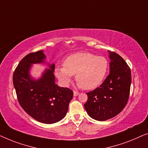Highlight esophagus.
Listing matches in <instances>:
<instances>
[{
    "instance_id": "obj_1",
    "label": "esophagus",
    "mask_w": 148,
    "mask_h": 148,
    "mask_svg": "<svg viewBox=\"0 0 148 148\" xmlns=\"http://www.w3.org/2000/svg\"><path fill=\"white\" fill-rule=\"evenodd\" d=\"M78 95H79L78 92H76V91H74V97H76V96H78Z\"/></svg>"
}]
</instances>
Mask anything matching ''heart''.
<instances>
[{
  "label": "heart",
  "mask_w": 148,
  "mask_h": 148,
  "mask_svg": "<svg viewBox=\"0 0 148 148\" xmlns=\"http://www.w3.org/2000/svg\"><path fill=\"white\" fill-rule=\"evenodd\" d=\"M64 67H58L55 73L64 86L71 82L76 74V80L80 87L92 90L99 86L106 78L109 62L103 56L89 52H78L68 56L64 61Z\"/></svg>",
  "instance_id": "heart-1"
}]
</instances>
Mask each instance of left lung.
<instances>
[{
	"label": "left lung",
	"mask_w": 148,
	"mask_h": 148,
	"mask_svg": "<svg viewBox=\"0 0 148 148\" xmlns=\"http://www.w3.org/2000/svg\"><path fill=\"white\" fill-rule=\"evenodd\" d=\"M110 73L101 86L87 92L84 108L88 115L103 121L117 115L127 103L132 83L131 70L125 61L109 51Z\"/></svg>",
	"instance_id": "8db88e82"
}]
</instances>
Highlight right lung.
Segmentation results:
<instances>
[{
  "instance_id": "1",
  "label": "right lung",
  "mask_w": 148,
  "mask_h": 148,
  "mask_svg": "<svg viewBox=\"0 0 148 148\" xmlns=\"http://www.w3.org/2000/svg\"><path fill=\"white\" fill-rule=\"evenodd\" d=\"M43 50L29 53L21 60L13 73L12 81L17 99L25 111L37 121L55 123L67 113L73 92L55 83L54 64H49L37 80L30 74L32 64H45Z\"/></svg>"
}]
</instances>
